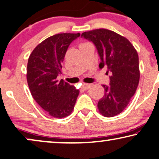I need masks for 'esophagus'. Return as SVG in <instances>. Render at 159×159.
<instances>
[{
	"instance_id": "1",
	"label": "esophagus",
	"mask_w": 159,
	"mask_h": 159,
	"mask_svg": "<svg viewBox=\"0 0 159 159\" xmlns=\"http://www.w3.org/2000/svg\"><path fill=\"white\" fill-rule=\"evenodd\" d=\"M91 86V84H82V89H84V90H87Z\"/></svg>"
}]
</instances>
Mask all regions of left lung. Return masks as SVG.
<instances>
[{"instance_id": "obj_1", "label": "left lung", "mask_w": 159, "mask_h": 159, "mask_svg": "<svg viewBox=\"0 0 159 159\" xmlns=\"http://www.w3.org/2000/svg\"><path fill=\"white\" fill-rule=\"evenodd\" d=\"M92 42L101 62L99 68L107 66L109 86L102 85L104 94L98 102L99 112L107 117L119 115L135 94L140 80L137 51L126 38L112 31L99 29L81 34Z\"/></svg>"}]
</instances>
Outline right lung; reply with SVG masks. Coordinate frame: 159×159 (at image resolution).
<instances>
[{"mask_svg":"<svg viewBox=\"0 0 159 159\" xmlns=\"http://www.w3.org/2000/svg\"><path fill=\"white\" fill-rule=\"evenodd\" d=\"M79 37V33L53 35L38 44L29 57L26 79L31 93L53 117L70 115L79 94L74 86L57 79L69 45Z\"/></svg>","mask_w":159,"mask_h":159,"instance_id":"1","label":"right lung"}]
</instances>
